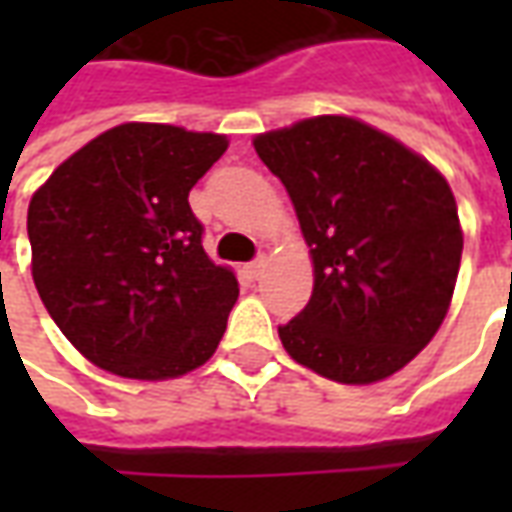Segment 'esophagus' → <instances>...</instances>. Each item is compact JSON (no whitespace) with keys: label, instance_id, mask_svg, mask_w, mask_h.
Segmentation results:
<instances>
[{"label":"esophagus","instance_id":"obj_1","mask_svg":"<svg viewBox=\"0 0 512 512\" xmlns=\"http://www.w3.org/2000/svg\"><path fill=\"white\" fill-rule=\"evenodd\" d=\"M266 266H268V257L260 255V257H255L249 266H246V271H249V277H260V274L266 271Z\"/></svg>","mask_w":512,"mask_h":512}]
</instances>
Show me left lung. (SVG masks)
Returning <instances> with one entry per match:
<instances>
[{
	"label": "left lung",
	"mask_w": 512,
	"mask_h": 512,
	"mask_svg": "<svg viewBox=\"0 0 512 512\" xmlns=\"http://www.w3.org/2000/svg\"><path fill=\"white\" fill-rule=\"evenodd\" d=\"M310 246L307 307L279 326L299 365L340 384L406 367L439 332L463 233L450 183L384 131L321 115L255 136Z\"/></svg>",
	"instance_id": "8db88e82"
}]
</instances>
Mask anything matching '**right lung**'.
Masks as SVG:
<instances>
[{
  "instance_id": "1",
  "label": "right lung",
  "mask_w": 512,
  "mask_h": 512,
  "mask_svg": "<svg viewBox=\"0 0 512 512\" xmlns=\"http://www.w3.org/2000/svg\"><path fill=\"white\" fill-rule=\"evenodd\" d=\"M227 136L123 123L95 136L32 194V279L60 332L93 365L139 381L205 365L238 279L202 249L189 191Z\"/></svg>"
}]
</instances>
